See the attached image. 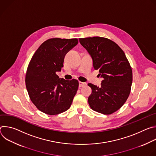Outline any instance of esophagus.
<instances>
[{
  "mask_svg": "<svg viewBox=\"0 0 156 156\" xmlns=\"http://www.w3.org/2000/svg\"><path fill=\"white\" fill-rule=\"evenodd\" d=\"M86 83L81 82V81L79 82V86H80V87H83V86H86Z\"/></svg>",
  "mask_w": 156,
  "mask_h": 156,
  "instance_id": "esophagus-1",
  "label": "esophagus"
}]
</instances>
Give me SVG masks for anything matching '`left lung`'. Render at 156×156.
Segmentation results:
<instances>
[{
    "mask_svg": "<svg viewBox=\"0 0 156 156\" xmlns=\"http://www.w3.org/2000/svg\"><path fill=\"white\" fill-rule=\"evenodd\" d=\"M80 42L93 59L95 70L103 78L101 86L89 83L92 93L88 103L94 111L111 114L118 110L127 100L133 81L131 67L122 49L107 38H80Z\"/></svg>",
    "mask_w": 156,
    "mask_h": 156,
    "instance_id": "left-lung-1",
    "label": "left lung"
}]
</instances>
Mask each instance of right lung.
Segmentation results:
<instances>
[{
    "label": "right lung",
    "mask_w": 156,
    "mask_h": 156,
    "mask_svg": "<svg viewBox=\"0 0 156 156\" xmlns=\"http://www.w3.org/2000/svg\"><path fill=\"white\" fill-rule=\"evenodd\" d=\"M77 39L52 38L44 41L28 65L25 83L32 102L41 112L54 115L67 110L75 96L78 80L56 75L63 66L65 55L78 44Z\"/></svg>",
    "instance_id": "obj_1"
}]
</instances>
